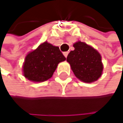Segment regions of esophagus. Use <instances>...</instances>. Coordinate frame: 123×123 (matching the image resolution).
I'll list each match as a JSON object with an SVG mask.
<instances>
[{
  "mask_svg": "<svg viewBox=\"0 0 123 123\" xmlns=\"http://www.w3.org/2000/svg\"><path fill=\"white\" fill-rule=\"evenodd\" d=\"M63 55H64V56H65L66 57H67V56H68V52H63Z\"/></svg>",
  "mask_w": 123,
  "mask_h": 123,
  "instance_id": "obj_1",
  "label": "esophagus"
}]
</instances>
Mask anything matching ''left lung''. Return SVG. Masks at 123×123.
I'll return each instance as SVG.
<instances>
[{
    "mask_svg": "<svg viewBox=\"0 0 123 123\" xmlns=\"http://www.w3.org/2000/svg\"><path fill=\"white\" fill-rule=\"evenodd\" d=\"M74 50L68 55L67 61L76 78L91 83L98 80L104 69L100 53L85 42L74 43Z\"/></svg>",
    "mask_w": 123,
    "mask_h": 123,
    "instance_id": "8db88e82",
    "label": "left lung"
}]
</instances>
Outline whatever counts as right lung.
<instances>
[{
    "label": "right lung",
    "instance_id": "add662e5",
    "mask_svg": "<svg viewBox=\"0 0 123 123\" xmlns=\"http://www.w3.org/2000/svg\"><path fill=\"white\" fill-rule=\"evenodd\" d=\"M66 59L58 47L45 41L26 55L23 75L34 82L47 81L52 76L58 63Z\"/></svg>",
    "mask_w": 123,
    "mask_h": 123
}]
</instances>
